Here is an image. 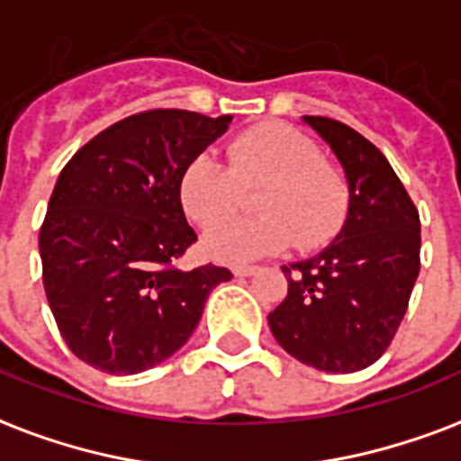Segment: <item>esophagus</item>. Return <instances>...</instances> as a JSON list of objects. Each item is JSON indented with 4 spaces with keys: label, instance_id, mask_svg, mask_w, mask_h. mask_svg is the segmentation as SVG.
<instances>
[{
    "label": "esophagus",
    "instance_id": "34e87169",
    "mask_svg": "<svg viewBox=\"0 0 461 461\" xmlns=\"http://www.w3.org/2000/svg\"><path fill=\"white\" fill-rule=\"evenodd\" d=\"M256 273H258L256 266H237V268H234V276L237 277H251L256 276Z\"/></svg>",
    "mask_w": 461,
    "mask_h": 461
}]
</instances>
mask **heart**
Wrapping results in <instances>:
<instances>
[{
	"label": "heart",
	"mask_w": 461,
	"mask_h": 461,
	"mask_svg": "<svg viewBox=\"0 0 461 461\" xmlns=\"http://www.w3.org/2000/svg\"><path fill=\"white\" fill-rule=\"evenodd\" d=\"M251 187L262 188L255 199L259 217L217 225L203 239L215 261H256L285 251L293 239L316 249L346 220V178L321 161L309 137L283 122L239 132L227 145V164L210 152L195 154L178 176V200L193 222L212 227Z\"/></svg>",
	"instance_id": "heart-1"
}]
</instances>
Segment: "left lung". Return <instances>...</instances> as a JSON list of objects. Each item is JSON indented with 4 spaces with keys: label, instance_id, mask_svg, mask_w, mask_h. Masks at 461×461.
<instances>
[{
    "label": "left lung",
    "instance_id": "1",
    "mask_svg": "<svg viewBox=\"0 0 461 461\" xmlns=\"http://www.w3.org/2000/svg\"><path fill=\"white\" fill-rule=\"evenodd\" d=\"M348 181V215L331 244L283 266L287 297L268 314L276 340L300 363L357 372L394 339L420 270V220L377 147L343 122L302 115Z\"/></svg>",
    "mask_w": 461,
    "mask_h": 461
}]
</instances>
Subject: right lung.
Here are the masks:
<instances>
[{"label": "right lung", "mask_w": 461, "mask_h": 461, "mask_svg": "<svg viewBox=\"0 0 461 461\" xmlns=\"http://www.w3.org/2000/svg\"><path fill=\"white\" fill-rule=\"evenodd\" d=\"M231 115L147 111L98 132L67 161L41 227L43 285L62 339L108 375L164 363L195 331L207 294L231 273L174 266L195 231L178 176Z\"/></svg>", "instance_id": "right-lung-1"}]
</instances>
